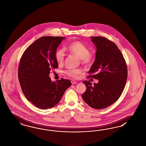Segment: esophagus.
Here are the masks:
<instances>
[{
    "mask_svg": "<svg viewBox=\"0 0 146 146\" xmlns=\"http://www.w3.org/2000/svg\"><path fill=\"white\" fill-rule=\"evenodd\" d=\"M71 83H72V84H76V81H74V80H72Z\"/></svg>",
    "mask_w": 146,
    "mask_h": 146,
    "instance_id": "1",
    "label": "esophagus"
}]
</instances>
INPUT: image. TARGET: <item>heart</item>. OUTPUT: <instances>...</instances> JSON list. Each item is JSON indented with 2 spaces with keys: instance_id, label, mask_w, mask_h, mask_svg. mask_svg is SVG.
Wrapping results in <instances>:
<instances>
[{
  "instance_id": "b5f03b06",
  "label": "heart",
  "mask_w": 146,
  "mask_h": 146,
  "mask_svg": "<svg viewBox=\"0 0 146 146\" xmlns=\"http://www.w3.org/2000/svg\"><path fill=\"white\" fill-rule=\"evenodd\" d=\"M66 49L68 52L75 55L78 58L81 59L82 63L83 64H90L93 58V55L89 52L88 48L80 41H74L70 43ZM55 58L58 64H62L64 58V50L62 49L57 50L55 54ZM80 73L81 71L78 69H71L66 71V73L72 78H76Z\"/></svg>"
}]
</instances>
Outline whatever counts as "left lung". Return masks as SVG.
<instances>
[{"instance_id": "8db88e82", "label": "left lung", "mask_w": 146, "mask_h": 146, "mask_svg": "<svg viewBox=\"0 0 146 146\" xmlns=\"http://www.w3.org/2000/svg\"><path fill=\"white\" fill-rule=\"evenodd\" d=\"M96 47V58L88 73L98 80L92 85L84 81L86 91L82 94L84 102L96 109H103L114 103L122 94L127 80L125 60L116 45L104 37L92 36Z\"/></svg>"}]
</instances>
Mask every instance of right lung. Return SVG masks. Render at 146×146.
<instances>
[{
    "label": "right lung",
    "instance_id": "obj_1",
    "mask_svg": "<svg viewBox=\"0 0 146 146\" xmlns=\"http://www.w3.org/2000/svg\"><path fill=\"white\" fill-rule=\"evenodd\" d=\"M66 38L43 36L25 50L18 67V79L27 99L41 109L52 108L60 101L71 82L61 78L52 82L49 73L58 68L55 54Z\"/></svg>",
    "mask_w": 146,
    "mask_h": 146
}]
</instances>
